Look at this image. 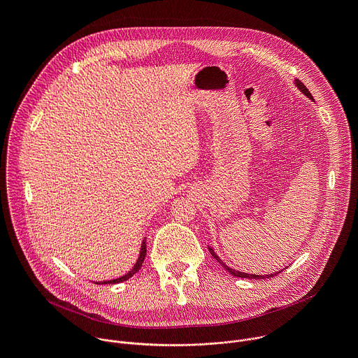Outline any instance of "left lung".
Masks as SVG:
<instances>
[{
  "instance_id": "obj_1",
  "label": "left lung",
  "mask_w": 358,
  "mask_h": 358,
  "mask_svg": "<svg viewBox=\"0 0 358 358\" xmlns=\"http://www.w3.org/2000/svg\"><path fill=\"white\" fill-rule=\"evenodd\" d=\"M293 85H294V86H296V87H297V89H299L304 96H308L310 100H313L312 93L308 90V87H306V86H304L299 79H294V80H293ZM208 249H210V252H211L213 257L215 258V261H218L224 269H227L232 276H236V278H248V279H269V278H273V276H276L278 273H280V272L283 271V269H282V271L275 272V273H271V275H253V273H245V272H241V271H236V269L229 268L224 261H221L218 255L215 253V250H214V248H213V246H208Z\"/></svg>"
}]
</instances>
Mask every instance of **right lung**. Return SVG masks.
<instances>
[{
    "label": "right lung",
    "instance_id": "obj_1",
    "mask_svg": "<svg viewBox=\"0 0 358 358\" xmlns=\"http://www.w3.org/2000/svg\"><path fill=\"white\" fill-rule=\"evenodd\" d=\"M145 248H147V245H145V239H143V242H141V248H140V253H138V258H137V261H136L134 266H133L127 273H124L123 276L116 278V279L103 280V282H94V283H99V285H110V283H120V282H124V280L130 279L134 273H137V272L140 271V268H141V265H143V262H144L145 252H147V250H145Z\"/></svg>",
    "mask_w": 358,
    "mask_h": 358
}]
</instances>
